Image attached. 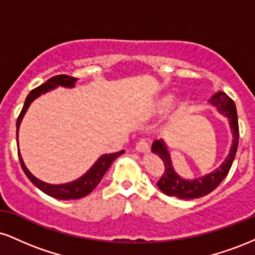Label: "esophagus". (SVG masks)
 <instances>
[{"mask_svg":"<svg viewBox=\"0 0 255 255\" xmlns=\"http://www.w3.org/2000/svg\"><path fill=\"white\" fill-rule=\"evenodd\" d=\"M135 150L139 152H148L150 151V144H148V141L146 139H140L136 142Z\"/></svg>","mask_w":255,"mask_h":255,"instance_id":"34e87169","label":"esophagus"}]
</instances>
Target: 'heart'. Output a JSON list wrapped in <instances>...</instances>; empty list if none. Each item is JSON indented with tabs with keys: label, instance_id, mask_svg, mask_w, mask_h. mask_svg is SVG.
Returning <instances> with one entry per match:
<instances>
[{
	"label": "heart",
	"instance_id": "b5f03b06",
	"mask_svg": "<svg viewBox=\"0 0 255 255\" xmlns=\"http://www.w3.org/2000/svg\"><path fill=\"white\" fill-rule=\"evenodd\" d=\"M171 102H172V96H165V97L160 99L159 103H158V109H160V110L165 109V108H168L169 105H170ZM183 107H184V103H181L180 109H182Z\"/></svg>",
	"mask_w": 255,
	"mask_h": 255
}]
</instances>
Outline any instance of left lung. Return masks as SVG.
I'll return each instance as SVG.
<instances>
[{
  "label": "left lung",
  "mask_w": 255,
  "mask_h": 255,
  "mask_svg": "<svg viewBox=\"0 0 255 255\" xmlns=\"http://www.w3.org/2000/svg\"><path fill=\"white\" fill-rule=\"evenodd\" d=\"M210 103L217 108L222 115H225L230 120L231 129H233V145H231L230 153L224 160L223 164L212 171L211 174L206 176L195 178V180H183L172 169L170 156L166 150V146L163 140H156L152 144V152L157 154L160 159L163 160L164 164V171L162 176L158 180L157 186L163 193L170 197H175L178 199H195L201 198L204 195H207L211 193L213 189H216L219 186V183L224 180L225 176L229 172L231 165H233L234 159H235L236 151L239 146V120H238V111H236V105L227 93L219 92L215 93L210 98Z\"/></svg>",
  "instance_id": "8db88e82"
}]
</instances>
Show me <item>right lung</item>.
<instances>
[{
  "label": "right lung",
  "mask_w": 255,
  "mask_h": 255,
  "mask_svg": "<svg viewBox=\"0 0 255 255\" xmlns=\"http://www.w3.org/2000/svg\"><path fill=\"white\" fill-rule=\"evenodd\" d=\"M75 81L77 79L69 77V75L66 74H60V75H55L49 79L46 83H44L40 85V86L36 87L34 90H32L28 96L26 97V101L24 103V107H22L21 113H20L19 118L16 120V141H17V130H19V126L20 122H21L22 118H24L26 110L28 109L30 104L34 101L37 97H39L42 93L48 92L52 89L57 86H64V87H73L74 86ZM124 150L116 152V153H110V154H104L102 156L97 162L95 163V165L90 169L84 176H81L78 180L73 181V182L69 183H64V184H49L43 182V181L38 180L37 177H34L33 175L31 174L30 171L27 170L24 164V160H22L21 156H20V152H17L19 154V159H20V164H21V168L24 172L26 174V176L28 177V180L31 181L34 186L38 187L43 193L45 194L50 195V197L55 198V199H60V200H71V199H80L86 197L87 194H90L93 189L96 188V186L101 182V180L103 178L104 174L107 172L109 166L111 165V163L116 159L119 156H121L124 153Z\"/></svg>",
  "instance_id": "right-lung-1"
}]
</instances>
